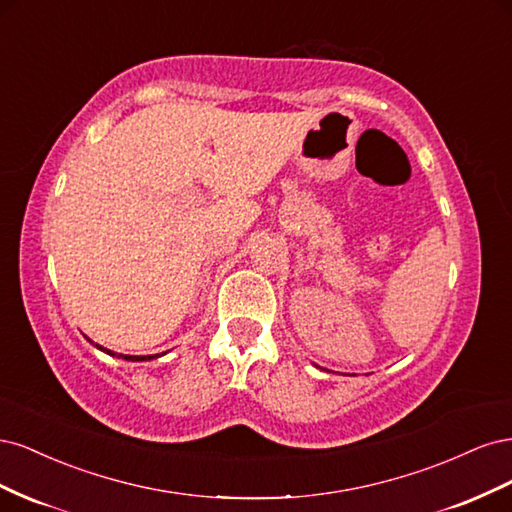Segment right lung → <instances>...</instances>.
Listing matches in <instances>:
<instances>
[{"label":"right lung","instance_id":"1","mask_svg":"<svg viewBox=\"0 0 512 512\" xmlns=\"http://www.w3.org/2000/svg\"><path fill=\"white\" fill-rule=\"evenodd\" d=\"M98 346V344H96ZM100 350H104L106 354H113L111 350H106V348H102V346H98ZM115 356V354H113ZM121 359H126V361H149V359H153V356H130V354H119Z\"/></svg>","mask_w":512,"mask_h":512}]
</instances>
